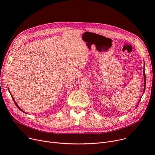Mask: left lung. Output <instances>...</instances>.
<instances>
[{
  "instance_id": "left-lung-1",
  "label": "left lung",
  "mask_w": 155,
  "mask_h": 155,
  "mask_svg": "<svg viewBox=\"0 0 155 155\" xmlns=\"http://www.w3.org/2000/svg\"><path fill=\"white\" fill-rule=\"evenodd\" d=\"M143 75H144V91H143V94H144V91H145V88H146V75H145V73H144V72H143ZM140 101H141V99H140L139 102H138V103H137V104L136 105V107L137 106L138 104H139Z\"/></svg>"
}]
</instances>
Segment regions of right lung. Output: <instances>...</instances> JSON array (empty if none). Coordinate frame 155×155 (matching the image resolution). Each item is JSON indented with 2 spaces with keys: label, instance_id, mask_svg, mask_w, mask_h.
<instances>
[{
  "label": "right lung",
  "instance_id": "1",
  "mask_svg": "<svg viewBox=\"0 0 155 155\" xmlns=\"http://www.w3.org/2000/svg\"><path fill=\"white\" fill-rule=\"evenodd\" d=\"M10 94H11V92H10ZM11 97H12V100H13V101H14V103H15V105H16V106H17V107H18V109H19V110H21V111H22V112H24V113H26V112H24V110H22V109H21V108H20V107H19V105H18V104H17V103H16V102H15V101H14V98H13V97H12V95H11Z\"/></svg>",
  "mask_w": 155,
  "mask_h": 155
}]
</instances>
